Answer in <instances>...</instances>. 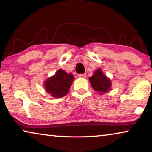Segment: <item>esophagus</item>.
<instances>
[{
    "label": "esophagus",
    "instance_id": "34e87169",
    "mask_svg": "<svg viewBox=\"0 0 152 152\" xmlns=\"http://www.w3.org/2000/svg\"><path fill=\"white\" fill-rule=\"evenodd\" d=\"M86 74H79L80 78H86Z\"/></svg>",
    "mask_w": 152,
    "mask_h": 152
}]
</instances>
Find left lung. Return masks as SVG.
Listing matches in <instances>:
<instances>
[{
	"instance_id": "1",
	"label": "left lung",
	"mask_w": 152,
	"mask_h": 152,
	"mask_svg": "<svg viewBox=\"0 0 152 152\" xmlns=\"http://www.w3.org/2000/svg\"><path fill=\"white\" fill-rule=\"evenodd\" d=\"M91 84L96 91L106 92L109 91L111 86V82L110 80L104 76L101 68H99L94 73L93 76L89 78Z\"/></svg>"
}]
</instances>
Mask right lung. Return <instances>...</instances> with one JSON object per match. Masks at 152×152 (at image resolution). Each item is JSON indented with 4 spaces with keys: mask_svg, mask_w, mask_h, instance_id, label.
Segmentation results:
<instances>
[{
    "mask_svg": "<svg viewBox=\"0 0 152 152\" xmlns=\"http://www.w3.org/2000/svg\"><path fill=\"white\" fill-rule=\"evenodd\" d=\"M73 80L72 74H67L64 70H59L54 76L45 82V91L53 97H63L68 92Z\"/></svg>",
    "mask_w": 152,
    "mask_h": 152,
    "instance_id": "right-lung-1",
    "label": "right lung"
}]
</instances>
